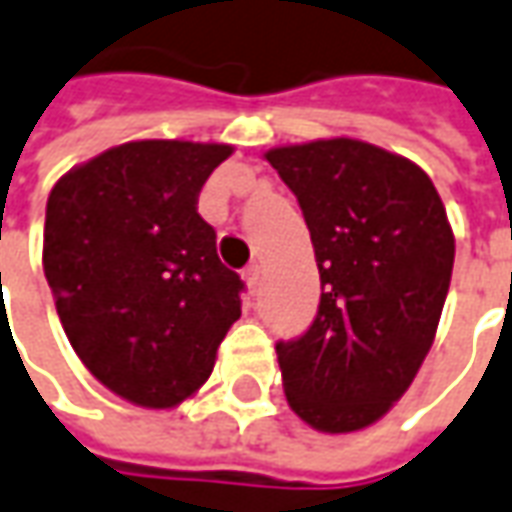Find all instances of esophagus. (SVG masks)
<instances>
[{"label": "esophagus", "instance_id": "1", "mask_svg": "<svg viewBox=\"0 0 512 512\" xmlns=\"http://www.w3.org/2000/svg\"><path fill=\"white\" fill-rule=\"evenodd\" d=\"M243 280L249 285V291H257L260 288V266H249V269L243 271Z\"/></svg>", "mask_w": 512, "mask_h": 512}]
</instances>
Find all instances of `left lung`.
Returning a JSON list of instances; mask_svg holds the SVG:
<instances>
[{"mask_svg":"<svg viewBox=\"0 0 512 512\" xmlns=\"http://www.w3.org/2000/svg\"><path fill=\"white\" fill-rule=\"evenodd\" d=\"M266 159L297 196L322 283L308 330L277 342L285 395L314 429H364L429 353L454 269L446 207L417 165L358 139Z\"/></svg>","mask_w":512,"mask_h":512,"instance_id":"obj_1","label":"left lung"}]
</instances>
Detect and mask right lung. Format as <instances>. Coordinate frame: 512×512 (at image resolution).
<instances>
[{"label": "right lung", "instance_id": "1", "mask_svg": "<svg viewBox=\"0 0 512 512\" xmlns=\"http://www.w3.org/2000/svg\"><path fill=\"white\" fill-rule=\"evenodd\" d=\"M229 145L145 139L52 187L44 274L69 344L103 387L151 409L193 395L241 316L246 283L218 260L198 193Z\"/></svg>", "mask_w": 512, "mask_h": 512}]
</instances>
